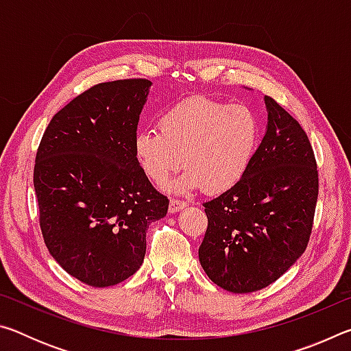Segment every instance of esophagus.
Listing matches in <instances>:
<instances>
[{
	"mask_svg": "<svg viewBox=\"0 0 351 351\" xmlns=\"http://www.w3.org/2000/svg\"><path fill=\"white\" fill-rule=\"evenodd\" d=\"M186 206H187V201L171 198V199H170V204H169V210H170L171 213H175V212H178V210L184 209V207H186Z\"/></svg>",
	"mask_w": 351,
	"mask_h": 351,
	"instance_id": "34e87169",
	"label": "esophagus"
}]
</instances>
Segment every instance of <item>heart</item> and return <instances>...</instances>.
Instances as JSON below:
<instances>
[{
  "label": "heart",
  "mask_w": 351,
  "mask_h": 351,
  "mask_svg": "<svg viewBox=\"0 0 351 351\" xmlns=\"http://www.w3.org/2000/svg\"><path fill=\"white\" fill-rule=\"evenodd\" d=\"M159 130H141L134 152L152 181L164 184L182 165L189 169L175 189L204 186L223 192L239 182L258 142V121L245 105L193 97L170 106L159 117Z\"/></svg>",
  "instance_id": "heart-1"
}]
</instances>
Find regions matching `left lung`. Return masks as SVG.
<instances>
[{"instance_id": "1", "label": "left lung", "mask_w": 351, "mask_h": 351, "mask_svg": "<svg viewBox=\"0 0 351 351\" xmlns=\"http://www.w3.org/2000/svg\"><path fill=\"white\" fill-rule=\"evenodd\" d=\"M268 128L239 182L203 203L199 263L235 294L269 287L308 246L319 193L316 158L304 128L265 96Z\"/></svg>"}]
</instances>
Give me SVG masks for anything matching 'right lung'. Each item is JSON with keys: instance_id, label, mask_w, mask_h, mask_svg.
Segmentation results:
<instances>
[{"instance_id": "obj_1", "label": "right lung", "mask_w": 351, "mask_h": 351, "mask_svg": "<svg viewBox=\"0 0 351 351\" xmlns=\"http://www.w3.org/2000/svg\"><path fill=\"white\" fill-rule=\"evenodd\" d=\"M150 85L122 79L83 91L51 119L35 156L45 245L68 274L94 288L141 268L148 224L169 209L134 152Z\"/></svg>"}]
</instances>
